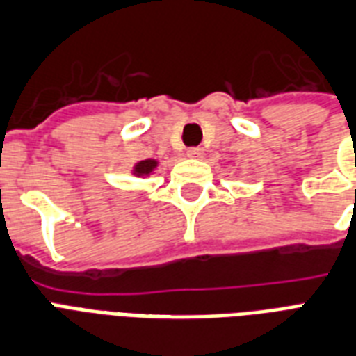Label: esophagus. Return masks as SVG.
<instances>
[{
    "mask_svg": "<svg viewBox=\"0 0 356 356\" xmlns=\"http://www.w3.org/2000/svg\"><path fill=\"white\" fill-rule=\"evenodd\" d=\"M187 156H189V158H202L204 156V148H200V147H193V148H189V150H187Z\"/></svg>",
    "mask_w": 356,
    "mask_h": 356,
    "instance_id": "obj_1",
    "label": "esophagus"
}]
</instances>
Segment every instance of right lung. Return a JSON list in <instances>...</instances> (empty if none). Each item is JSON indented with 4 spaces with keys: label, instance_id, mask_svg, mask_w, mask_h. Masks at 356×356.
Returning a JSON list of instances; mask_svg holds the SVG:
<instances>
[{
    "label": "right lung",
    "instance_id": "add662e5",
    "mask_svg": "<svg viewBox=\"0 0 356 356\" xmlns=\"http://www.w3.org/2000/svg\"><path fill=\"white\" fill-rule=\"evenodd\" d=\"M156 161L154 159H147V161H140L137 167H135V175L137 176H145V175H150L154 169H156Z\"/></svg>",
    "mask_w": 356,
    "mask_h": 356
}]
</instances>
